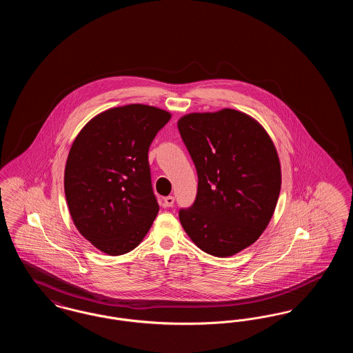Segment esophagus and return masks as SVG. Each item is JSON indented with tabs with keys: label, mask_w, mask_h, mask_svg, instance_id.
Returning a JSON list of instances; mask_svg holds the SVG:
<instances>
[{
	"label": "esophagus",
	"mask_w": 353,
	"mask_h": 353,
	"mask_svg": "<svg viewBox=\"0 0 353 353\" xmlns=\"http://www.w3.org/2000/svg\"><path fill=\"white\" fill-rule=\"evenodd\" d=\"M173 203H174V197H172V196H168V197H165V199H164V205H165L167 208H170V206H173Z\"/></svg>",
	"instance_id": "esophagus-1"
}]
</instances>
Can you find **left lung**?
Listing matches in <instances>:
<instances>
[{"mask_svg":"<svg viewBox=\"0 0 353 353\" xmlns=\"http://www.w3.org/2000/svg\"><path fill=\"white\" fill-rule=\"evenodd\" d=\"M197 169L196 201L180 222L202 252L230 256L252 245L274 214L281 163L266 130L252 117L223 108L177 121Z\"/></svg>","mask_w":353,"mask_h":353,"instance_id":"8db88e82","label":"left lung"}]
</instances>
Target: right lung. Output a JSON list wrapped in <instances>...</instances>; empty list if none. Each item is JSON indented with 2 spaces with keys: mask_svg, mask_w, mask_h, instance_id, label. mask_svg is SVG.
<instances>
[{
  "mask_svg": "<svg viewBox=\"0 0 353 353\" xmlns=\"http://www.w3.org/2000/svg\"><path fill=\"white\" fill-rule=\"evenodd\" d=\"M170 117L145 104L115 107L75 137L65 168L66 201L78 232L101 252H131L151 229L159 203L148 151Z\"/></svg>",
  "mask_w": 353,
  "mask_h": 353,
  "instance_id": "add662e5",
  "label": "right lung"
}]
</instances>
